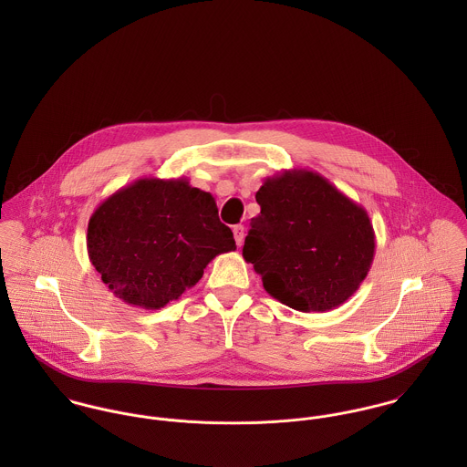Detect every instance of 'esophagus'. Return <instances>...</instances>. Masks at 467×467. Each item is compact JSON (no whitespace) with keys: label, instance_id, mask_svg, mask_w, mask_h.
I'll return each mask as SVG.
<instances>
[{"label":"esophagus","instance_id":"esophagus-1","mask_svg":"<svg viewBox=\"0 0 467 467\" xmlns=\"http://www.w3.org/2000/svg\"><path fill=\"white\" fill-rule=\"evenodd\" d=\"M234 237H235L237 246H241L243 241H244V226L243 224H235L234 226Z\"/></svg>","mask_w":467,"mask_h":467}]
</instances>
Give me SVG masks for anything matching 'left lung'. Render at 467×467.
Listing matches in <instances>:
<instances>
[{"label": "left lung", "mask_w": 467, "mask_h": 467, "mask_svg": "<svg viewBox=\"0 0 467 467\" xmlns=\"http://www.w3.org/2000/svg\"><path fill=\"white\" fill-rule=\"evenodd\" d=\"M243 257L278 302L324 313L347 302L368 275L376 235L367 210L315 171L266 178Z\"/></svg>", "instance_id": "left-lung-1"}]
</instances>
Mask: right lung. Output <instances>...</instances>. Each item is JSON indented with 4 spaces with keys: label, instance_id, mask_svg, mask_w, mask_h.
<instances>
[{
    "label": "right lung",
    "instance_id": "obj_1",
    "mask_svg": "<svg viewBox=\"0 0 467 467\" xmlns=\"http://www.w3.org/2000/svg\"><path fill=\"white\" fill-rule=\"evenodd\" d=\"M86 244L109 291L152 311L192 287L212 259L235 250L213 196L187 178H140L119 189L91 213Z\"/></svg>",
    "mask_w": 467,
    "mask_h": 467
}]
</instances>
